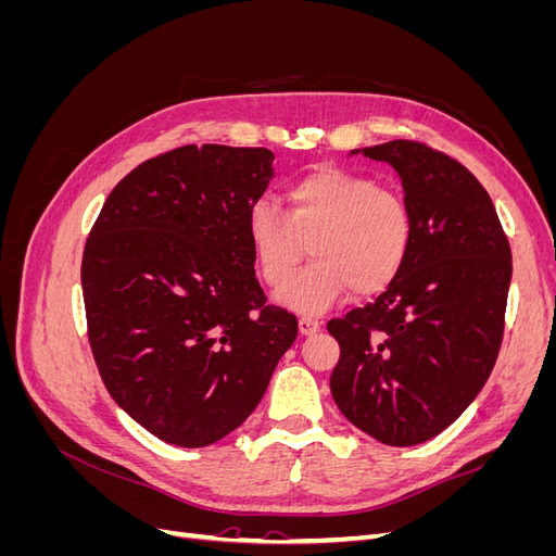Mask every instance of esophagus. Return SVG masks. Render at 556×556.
Here are the masks:
<instances>
[{
  "mask_svg": "<svg viewBox=\"0 0 556 556\" xmlns=\"http://www.w3.org/2000/svg\"><path fill=\"white\" fill-rule=\"evenodd\" d=\"M319 327H323V323H319L317 317H311V315H304L299 317V331L304 336H313L319 331Z\"/></svg>",
  "mask_w": 556,
  "mask_h": 556,
  "instance_id": "obj_1",
  "label": "esophagus"
}]
</instances>
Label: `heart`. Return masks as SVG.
<instances>
[{
	"mask_svg": "<svg viewBox=\"0 0 556 556\" xmlns=\"http://www.w3.org/2000/svg\"><path fill=\"white\" fill-rule=\"evenodd\" d=\"M285 199L288 213L257 201L245 223L271 290L292 280L308 245L313 264L282 292V304L319 313L350 288L368 296L396 280L413 241L410 206L399 190L341 166H319L294 180Z\"/></svg>",
	"mask_w": 556,
	"mask_h": 556,
	"instance_id": "1",
	"label": "heart"
}]
</instances>
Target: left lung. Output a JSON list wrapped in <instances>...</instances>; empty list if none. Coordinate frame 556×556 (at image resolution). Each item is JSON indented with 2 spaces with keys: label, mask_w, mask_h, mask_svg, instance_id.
Wrapping results in <instances>:
<instances>
[{
  "label": "left lung",
  "mask_w": 556,
  "mask_h": 556,
  "mask_svg": "<svg viewBox=\"0 0 556 556\" xmlns=\"http://www.w3.org/2000/svg\"><path fill=\"white\" fill-rule=\"evenodd\" d=\"M352 153L394 166L413 241L374 304L329 319L341 345L329 387L357 429L408 447L450 427L490 378L506 325L510 243L480 180L441 150L396 139Z\"/></svg>",
  "instance_id": "8db88e82"
}]
</instances>
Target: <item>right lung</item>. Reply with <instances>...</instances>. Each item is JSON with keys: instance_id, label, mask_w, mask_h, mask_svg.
<instances>
[{"instance_id": "right-lung-1", "label": "right lung", "mask_w": 556, "mask_h": 556, "mask_svg": "<svg viewBox=\"0 0 556 556\" xmlns=\"http://www.w3.org/2000/svg\"><path fill=\"white\" fill-rule=\"evenodd\" d=\"M266 148L180 146L115 185L83 250L88 339L109 394L160 441L204 447L257 408L296 317L266 304L248 241Z\"/></svg>"}]
</instances>
